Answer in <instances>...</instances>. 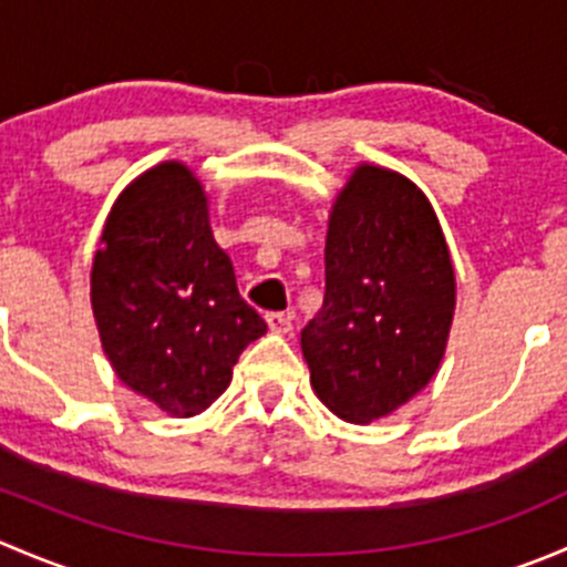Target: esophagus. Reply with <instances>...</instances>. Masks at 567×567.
Here are the masks:
<instances>
[{"mask_svg":"<svg viewBox=\"0 0 567 567\" xmlns=\"http://www.w3.org/2000/svg\"><path fill=\"white\" fill-rule=\"evenodd\" d=\"M266 323H268V329L277 331V334H288V331L293 329V323H290L288 312H268Z\"/></svg>","mask_w":567,"mask_h":567,"instance_id":"esophagus-1","label":"esophagus"}]
</instances>
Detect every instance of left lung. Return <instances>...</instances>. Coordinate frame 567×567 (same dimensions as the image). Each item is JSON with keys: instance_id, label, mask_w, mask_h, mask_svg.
I'll use <instances>...</instances> for the list:
<instances>
[{"instance_id": "1", "label": "left lung", "mask_w": 567, "mask_h": 567, "mask_svg": "<svg viewBox=\"0 0 567 567\" xmlns=\"http://www.w3.org/2000/svg\"><path fill=\"white\" fill-rule=\"evenodd\" d=\"M323 260V307L301 329V351L326 409L364 425L436 375L455 310L453 262L425 194L370 164L331 208Z\"/></svg>"}]
</instances>
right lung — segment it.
<instances>
[{
  "mask_svg": "<svg viewBox=\"0 0 567 567\" xmlns=\"http://www.w3.org/2000/svg\"><path fill=\"white\" fill-rule=\"evenodd\" d=\"M101 244L90 299L114 373L167 414H199L268 326L238 293L192 169L167 162L136 177Z\"/></svg>",
  "mask_w": 567,
  "mask_h": 567,
  "instance_id": "1",
  "label": "right lung"
}]
</instances>
